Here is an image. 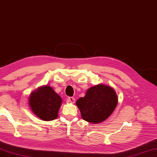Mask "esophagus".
Instances as JSON below:
<instances>
[{
	"label": "esophagus",
	"instance_id": "esophagus-1",
	"mask_svg": "<svg viewBox=\"0 0 157 157\" xmlns=\"http://www.w3.org/2000/svg\"><path fill=\"white\" fill-rule=\"evenodd\" d=\"M68 101L72 103H74L75 102V98L74 97H68Z\"/></svg>",
	"mask_w": 157,
	"mask_h": 157
}]
</instances>
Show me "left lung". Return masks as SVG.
<instances>
[{"label":"left lung","instance_id":"left-lung-1","mask_svg":"<svg viewBox=\"0 0 157 157\" xmlns=\"http://www.w3.org/2000/svg\"><path fill=\"white\" fill-rule=\"evenodd\" d=\"M117 105V96L113 89L101 84L89 89L85 97L76 101L82 119L94 124L108 118Z\"/></svg>","mask_w":157,"mask_h":157}]
</instances>
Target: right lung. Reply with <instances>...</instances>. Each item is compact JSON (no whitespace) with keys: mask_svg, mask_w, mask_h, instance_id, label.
Instances as JSON below:
<instances>
[{"mask_svg":"<svg viewBox=\"0 0 157 157\" xmlns=\"http://www.w3.org/2000/svg\"><path fill=\"white\" fill-rule=\"evenodd\" d=\"M29 105L40 119L51 121L57 118L61 105V98L51 87H42L29 97Z\"/></svg>","mask_w":157,"mask_h":157,"instance_id":"right-lung-1","label":"right lung"}]
</instances>
